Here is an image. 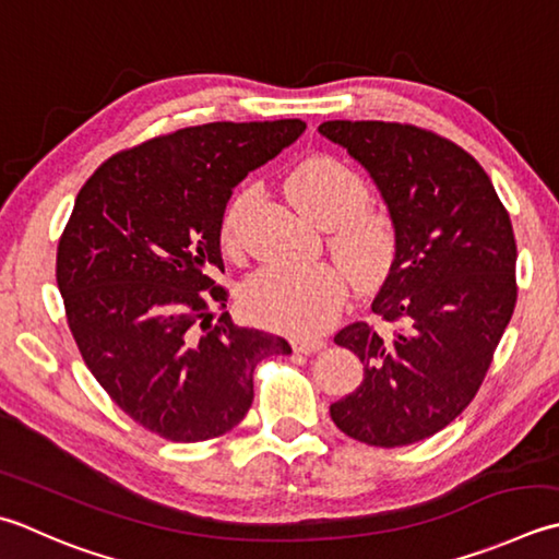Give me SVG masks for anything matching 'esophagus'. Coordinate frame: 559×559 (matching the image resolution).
Wrapping results in <instances>:
<instances>
[{"label": "esophagus", "mask_w": 559, "mask_h": 559, "mask_svg": "<svg viewBox=\"0 0 559 559\" xmlns=\"http://www.w3.org/2000/svg\"><path fill=\"white\" fill-rule=\"evenodd\" d=\"M293 348H295V352H298V354H305V356H308V354L322 352V348H324V342H322V338H295V342H293Z\"/></svg>", "instance_id": "1"}]
</instances>
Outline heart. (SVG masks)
I'll return each mask as SVG.
<instances>
[{"label":"heart","mask_w":559,"mask_h":559,"mask_svg":"<svg viewBox=\"0 0 559 559\" xmlns=\"http://www.w3.org/2000/svg\"><path fill=\"white\" fill-rule=\"evenodd\" d=\"M286 191L305 215L330 227L326 245L358 286H373L388 276L397 257V223L382 207L368 205V183L356 169L336 157L314 155L293 167ZM254 203V186H245L225 205L221 242L227 251L242 249ZM344 300V273L324 261L310 266L266 264L239 290V302L251 320L293 336L326 330Z\"/></svg>","instance_id":"b5f03b06"}]
</instances>
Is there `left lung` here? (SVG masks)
Returning <instances> with one entry per match:
<instances>
[{
	"label": "left lung",
	"instance_id": "8db88e82",
	"mask_svg": "<svg viewBox=\"0 0 559 559\" xmlns=\"http://www.w3.org/2000/svg\"><path fill=\"white\" fill-rule=\"evenodd\" d=\"M320 133L358 159L397 223V257L373 312L334 336L366 366L334 402L352 439L400 448L445 429L473 397L516 308V237L479 162L433 130L385 120H326Z\"/></svg>",
	"mask_w": 559,
	"mask_h": 559
}]
</instances>
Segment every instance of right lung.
Instances as JSON below:
<instances>
[{
  "mask_svg": "<svg viewBox=\"0 0 559 559\" xmlns=\"http://www.w3.org/2000/svg\"><path fill=\"white\" fill-rule=\"evenodd\" d=\"M300 118L205 123L108 157L58 242L55 278L86 368L130 419L177 443L227 433L254 400V370L286 338L227 308L221 221L235 186L288 147Z\"/></svg>",
  "mask_w": 559,
  "mask_h": 559,
  "instance_id": "obj_1",
  "label": "right lung"
}]
</instances>
